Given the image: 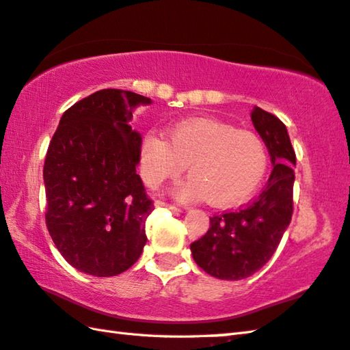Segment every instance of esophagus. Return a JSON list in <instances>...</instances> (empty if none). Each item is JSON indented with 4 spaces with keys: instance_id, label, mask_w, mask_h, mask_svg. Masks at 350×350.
I'll list each match as a JSON object with an SVG mask.
<instances>
[{
    "instance_id": "esophagus-1",
    "label": "esophagus",
    "mask_w": 350,
    "mask_h": 350,
    "mask_svg": "<svg viewBox=\"0 0 350 350\" xmlns=\"http://www.w3.org/2000/svg\"><path fill=\"white\" fill-rule=\"evenodd\" d=\"M156 208H168V209H171V211H174V212H180V209L179 208H176V206H173V204H168V203H163V202H156V204H154Z\"/></svg>"
}]
</instances>
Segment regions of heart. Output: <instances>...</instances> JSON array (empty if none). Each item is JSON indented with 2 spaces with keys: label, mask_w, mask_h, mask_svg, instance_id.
<instances>
[{
  "label": "heart",
  "mask_w": 350,
  "mask_h": 350,
  "mask_svg": "<svg viewBox=\"0 0 350 350\" xmlns=\"http://www.w3.org/2000/svg\"><path fill=\"white\" fill-rule=\"evenodd\" d=\"M187 167L191 179L174 191L179 200L206 198L212 206L229 208L258 189L269 153L253 132L206 118L177 122L168 130V141L154 132L144 136L139 173L148 187L176 179Z\"/></svg>",
  "instance_id": "heart-1"
}]
</instances>
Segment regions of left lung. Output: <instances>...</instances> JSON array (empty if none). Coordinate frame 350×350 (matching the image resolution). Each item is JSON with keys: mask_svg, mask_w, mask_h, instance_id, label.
Returning a JSON list of instances; mask_svg holds the SVG:
<instances>
[{"mask_svg": "<svg viewBox=\"0 0 350 350\" xmlns=\"http://www.w3.org/2000/svg\"><path fill=\"white\" fill-rule=\"evenodd\" d=\"M250 116L269 150L273 171L255 202L211 217L209 230L191 244L196 264L217 279H245L262 269L276 252L293 215L296 153L288 132L278 116L261 107H253Z\"/></svg>", "mask_w": 350, "mask_h": 350, "instance_id": "obj_1", "label": "left lung"}]
</instances>
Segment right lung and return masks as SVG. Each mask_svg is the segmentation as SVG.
Returning a JSON list of instances; mask_svg holds the SVG:
<instances>
[{
  "label": "right lung",
  "instance_id": "add662e5",
  "mask_svg": "<svg viewBox=\"0 0 350 350\" xmlns=\"http://www.w3.org/2000/svg\"><path fill=\"white\" fill-rule=\"evenodd\" d=\"M144 95L103 89L62 115L48 147L45 221L60 255L86 275L116 276L147 243L154 209L136 174L142 138L130 126Z\"/></svg>",
  "mask_w": 350,
  "mask_h": 350
}]
</instances>
